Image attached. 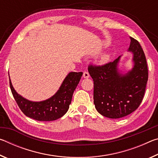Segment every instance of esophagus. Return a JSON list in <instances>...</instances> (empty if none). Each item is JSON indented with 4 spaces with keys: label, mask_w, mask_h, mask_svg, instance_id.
<instances>
[{
    "label": "esophagus",
    "mask_w": 158,
    "mask_h": 158,
    "mask_svg": "<svg viewBox=\"0 0 158 158\" xmlns=\"http://www.w3.org/2000/svg\"><path fill=\"white\" fill-rule=\"evenodd\" d=\"M89 77H90L89 73H88L87 71H84V74H83V77H84V78H89Z\"/></svg>",
    "instance_id": "esophagus-1"
}]
</instances>
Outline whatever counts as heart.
<instances>
[{
    "instance_id": "b5f03b06",
    "label": "heart",
    "mask_w": 158,
    "mask_h": 158,
    "mask_svg": "<svg viewBox=\"0 0 158 158\" xmlns=\"http://www.w3.org/2000/svg\"><path fill=\"white\" fill-rule=\"evenodd\" d=\"M108 58H109L108 56H105V57L103 58V61H106V60L108 59Z\"/></svg>"
}]
</instances>
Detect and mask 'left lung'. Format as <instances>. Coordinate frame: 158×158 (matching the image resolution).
Instances as JSON below:
<instances>
[{
    "mask_svg": "<svg viewBox=\"0 0 158 158\" xmlns=\"http://www.w3.org/2000/svg\"><path fill=\"white\" fill-rule=\"evenodd\" d=\"M128 52L133 54L134 66L127 73H120L121 56L103 65H90L94 81L93 99L97 111L109 118H120L132 113L140 105L145 93L148 73L145 54L137 40L130 37Z\"/></svg>",
    "mask_w": 158,
    "mask_h": 158,
    "instance_id": "obj_1",
    "label": "left lung"
}]
</instances>
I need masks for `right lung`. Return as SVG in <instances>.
<instances>
[{"label": "right lung", "mask_w": 158, "mask_h": 158, "mask_svg": "<svg viewBox=\"0 0 158 158\" xmlns=\"http://www.w3.org/2000/svg\"><path fill=\"white\" fill-rule=\"evenodd\" d=\"M83 73H69L58 91L46 100L33 102L23 98L16 92L10 79V86L19 107L26 116L40 121H52L60 118L68 111L74 90Z\"/></svg>", "instance_id": "add662e5"}]
</instances>
